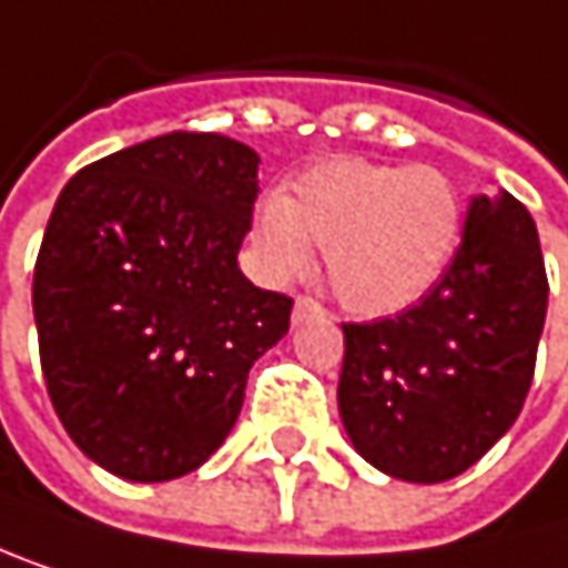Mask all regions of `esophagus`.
<instances>
[{
  "instance_id": "obj_1",
  "label": "esophagus",
  "mask_w": 568,
  "mask_h": 568,
  "mask_svg": "<svg viewBox=\"0 0 568 568\" xmlns=\"http://www.w3.org/2000/svg\"><path fill=\"white\" fill-rule=\"evenodd\" d=\"M314 317H324V304L307 297V294H301L294 301V324H304V321H314Z\"/></svg>"
}]
</instances>
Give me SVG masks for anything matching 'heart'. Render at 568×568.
Segmentation results:
<instances>
[{
	"mask_svg": "<svg viewBox=\"0 0 568 568\" xmlns=\"http://www.w3.org/2000/svg\"><path fill=\"white\" fill-rule=\"evenodd\" d=\"M463 231V197L433 164L334 158L301 171L257 211L254 237L281 277L327 251L331 287L357 314L417 304L446 274Z\"/></svg>",
	"mask_w": 568,
	"mask_h": 568,
	"instance_id": "1",
	"label": "heart"
}]
</instances>
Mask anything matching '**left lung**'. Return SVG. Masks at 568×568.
<instances>
[{
    "label": "left lung",
    "instance_id": "obj_1",
    "mask_svg": "<svg viewBox=\"0 0 568 568\" xmlns=\"http://www.w3.org/2000/svg\"><path fill=\"white\" fill-rule=\"evenodd\" d=\"M536 221L513 197H473L446 274L414 307L344 324L337 384L354 449L387 476L443 483L516 424L546 324Z\"/></svg>",
    "mask_w": 568,
    "mask_h": 568
}]
</instances>
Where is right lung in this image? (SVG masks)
<instances>
[{
  "label": "right lung",
  "instance_id": "1",
  "mask_svg": "<svg viewBox=\"0 0 568 568\" xmlns=\"http://www.w3.org/2000/svg\"><path fill=\"white\" fill-rule=\"evenodd\" d=\"M257 154L171 132L85 164L59 194L32 277L39 361L75 446L132 483L197 469L241 414L294 301L237 267Z\"/></svg>",
  "mask_w": 568,
  "mask_h": 568
}]
</instances>
